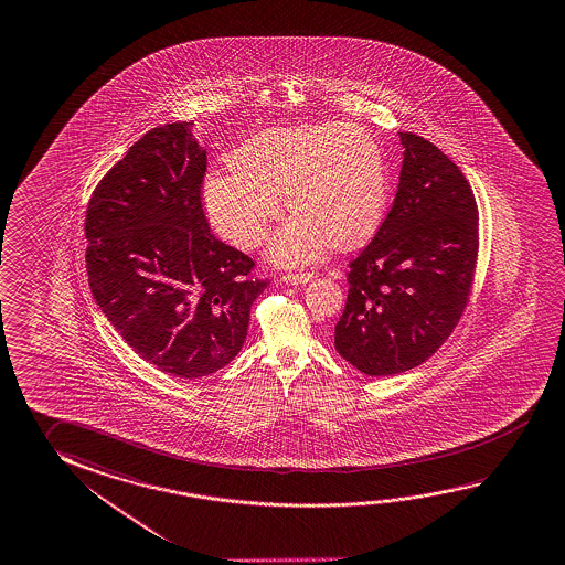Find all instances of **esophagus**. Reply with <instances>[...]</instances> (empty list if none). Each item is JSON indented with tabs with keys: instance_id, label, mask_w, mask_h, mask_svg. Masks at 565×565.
Returning a JSON list of instances; mask_svg holds the SVG:
<instances>
[{
	"instance_id": "34e87169",
	"label": "esophagus",
	"mask_w": 565,
	"mask_h": 565,
	"mask_svg": "<svg viewBox=\"0 0 565 565\" xmlns=\"http://www.w3.org/2000/svg\"><path fill=\"white\" fill-rule=\"evenodd\" d=\"M281 279L286 281V284H291V286H299V284H307V281H311L313 279V271H297V274H284Z\"/></svg>"
}]
</instances>
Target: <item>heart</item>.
Listing matches in <instances>:
<instances>
[{
  "instance_id": "1",
  "label": "heart",
  "mask_w": 565,
  "mask_h": 565,
  "mask_svg": "<svg viewBox=\"0 0 565 565\" xmlns=\"http://www.w3.org/2000/svg\"><path fill=\"white\" fill-rule=\"evenodd\" d=\"M294 216L269 246V258L296 266L331 242L351 250L379 232L388 203V173L371 134L341 124L262 131L232 153L231 171L204 179L203 203L214 231L252 250L281 214Z\"/></svg>"
}]
</instances>
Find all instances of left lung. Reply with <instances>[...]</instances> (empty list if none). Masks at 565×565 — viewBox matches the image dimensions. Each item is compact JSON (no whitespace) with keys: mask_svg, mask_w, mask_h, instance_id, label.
<instances>
[{"mask_svg":"<svg viewBox=\"0 0 565 565\" xmlns=\"http://www.w3.org/2000/svg\"><path fill=\"white\" fill-rule=\"evenodd\" d=\"M398 193L371 244L347 271L349 296L334 349L369 376L426 362L469 303L479 209L461 169L412 131H399Z\"/></svg>","mask_w":565,"mask_h":565,"instance_id":"left-lung-1","label":"left lung"}]
</instances>
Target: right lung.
Segmentation results:
<instances>
[{
  "label": "right lung",
  "instance_id": "right-lung-1",
  "mask_svg": "<svg viewBox=\"0 0 565 565\" xmlns=\"http://www.w3.org/2000/svg\"><path fill=\"white\" fill-rule=\"evenodd\" d=\"M204 173L193 121L159 126L103 177L84 221L96 303L131 351L189 380L238 354L252 303L269 284L252 278L254 259L211 232Z\"/></svg>",
  "mask_w": 565,
  "mask_h": 565
}]
</instances>
